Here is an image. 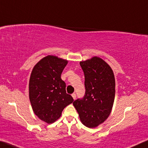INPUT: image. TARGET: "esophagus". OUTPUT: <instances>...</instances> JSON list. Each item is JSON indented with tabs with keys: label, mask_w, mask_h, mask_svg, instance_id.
<instances>
[{
	"label": "esophagus",
	"mask_w": 148,
	"mask_h": 148,
	"mask_svg": "<svg viewBox=\"0 0 148 148\" xmlns=\"http://www.w3.org/2000/svg\"><path fill=\"white\" fill-rule=\"evenodd\" d=\"M71 96H72L74 100H75V99H76V94H75V93H73V94H71Z\"/></svg>",
	"instance_id": "esophagus-1"
}]
</instances>
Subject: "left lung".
I'll return each mask as SVG.
<instances>
[{
  "label": "left lung",
  "mask_w": 148,
  "mask_h": 148,
  "mask_svg": "<svg viewBox=\"0 0 148 148\" xmlns=\"http://www.w3.org/2000/svg\"><path fill=\"white\" fill-rule=\"evenodd\" d=\"M85 77L82 98L73 104L85 126L94 128L104 123L112 110L115 95V79L110 66L102 58L94 56L80 62Z\"/></svg>",
  "instance_id": "obj_1"
}]
</instances>
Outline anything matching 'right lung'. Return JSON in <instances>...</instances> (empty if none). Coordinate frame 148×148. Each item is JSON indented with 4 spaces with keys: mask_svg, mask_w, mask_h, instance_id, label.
Here are the masks:
<instances>
[{
    "mask_svg": "<svg viewBox=\"0 0 148 148\" xmlns=\"http://www.w3.org/2000/svg\"><path fill=\"white\" fill-rule=\"evenodd\" d=\"M66 64L67 60L48 55L34 66L30 76L29 96L32 109L40 120L48 124L60 118L63 109L73 102L60 78Z\"/></svg>",
    "mask_w": 148,
    "mask_h": 148,
    "instance_id": "obj_1",
    "label": "right lung"
}]
</instances>
